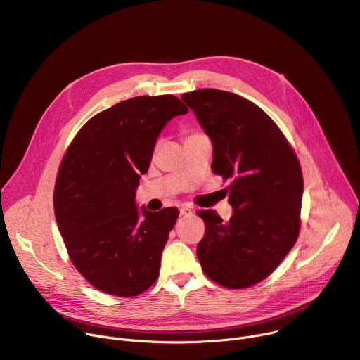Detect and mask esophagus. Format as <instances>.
<instances>
[{"mask_svg": "<svg viewBox=\"0 0 360 360\" xmlns=\"http://www.w3.org/2000/svg\"><path fill=\"white\" fill-rule=\"evenodd\" d=\"M179 214H181L182 217H191V215L193 214V210H192V207H189V205H185V207H182V208L179 210Z\"/></svg>", "mask_w": 360, "mask_h": 360, "instance_id": "esophagus-1", "label": "esophagus"}]
</instances>
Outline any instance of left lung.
Returning a JSON list of instances; mask_svg holds the SVG:
<instances>
[{
    "label": "left lung",
    "instance_id": "1",
    "mask_svg": "<svg viewBox=\"0 0 360 360\" xmlns=\"http://www.w3.org/2000/svg\"><path fill=\"white\" fill-rule=\"evenodd\" d=\"M181 98L212 141L214 174L231 181L228 222L214 210L198 212L207 226L198 259L219 285L248 288L271 275L296 242L299 161L276 124L243 96L205 88Z\"/></svg>",
    "mask_w": 360,
    "mask_h": 360
}]
</instances>
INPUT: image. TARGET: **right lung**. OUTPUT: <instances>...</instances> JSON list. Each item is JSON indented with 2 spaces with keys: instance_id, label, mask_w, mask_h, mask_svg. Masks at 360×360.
I'll list each match as a JSON object with an SVG mask.
<instances>
[{
  "instance_id": "1",
  "label": "right lung",
  "mask_w": 360,
  "mask_h": 360,
  "mask_svg": "<svg viewBox=\"0 0 360 360\" xmlns=\"http://www.w3.org/2000/svg\"><path fill=\"white\" fill-rule=\"evenodd\" d=\"M188 108L174 95L135 96L92 117L60 167L54 211L70 258L96 289L136 296L160 275L178 210H139L135 192L164 127Z\"/></svg>"
}]
</instances>
